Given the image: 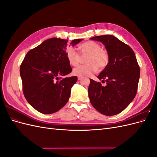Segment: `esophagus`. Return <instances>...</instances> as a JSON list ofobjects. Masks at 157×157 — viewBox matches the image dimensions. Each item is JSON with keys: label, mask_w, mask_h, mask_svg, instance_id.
Segmentation results:
<instances>
[{"label": "esophagus", "mask_w": 157, "mask_h": 157, "mask_svg": "<svg viewBox=\"0 0 157 157\" xmlns=\"http://www.w3.org/2000/svg\"><path fill=\"white\" fill-rule=\"evenodd\" d=\"M82 78L81 77H78V80H80Z\"/></svg>", "instance_id": "obj_1"}]
</instances>
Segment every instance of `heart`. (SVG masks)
Here are the masks:
<instances>
[{
  "label": "heart",
  "instance_id": "obj_1",
  "mask_svg": "<svg viewBox=\"0 0 157 157\" xmlns=\"http://www.w3.org/2000/svg\"><path fill=\"white\" fill-rule=\"evenodd\" d=\"M79 50L82 54H87L86 65H78L73 69V73L78 77H86L96 72L98 69L105 68L109 62L107 52L101 49L100 44L94 41L85 42L79 46ZM66 56L71 65H77L80 56L74 48L70 47L66 50Z\"/></svg>",
  "mask_w": 157,
  "mask_h": 157
}]
</instances>
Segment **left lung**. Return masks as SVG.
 I'll list each match as a JSON object with an SVG mask.
<instances>
[{
	"mask_svg": "<svg viewBox=\"0 0 157 157\" xmlns=\"http://www.w3.org/2000/svg\"><path fill=\"white\" fill-rule=\"evenodd\" d=\"M91 40L101 42L109 55V62L98 78L106 82L90 79L88 96L92 106L106 116L121 113L134 99L140 69L134 52L124 42L111 35L97 36Z\"/></svg>",
	"mask_w": 157,
	"mask_h": 157,
	"instance_id": "obj_1",
	"label": "left lung"
}]
</instances>
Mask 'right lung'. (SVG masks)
Returning <instances> with one entry per match:
<instances>
[{
    "mask_svg": "<svg viewBox=\"0 0 157 157\" xmlns=\"http://www.w3.org/2000/svg\"><path fill=\"white\" fill-rule=\"evenodd\" d=\"M82 39L52 38L27 52L20 66L23 92L27 101L43 114L54 113L67 103L71 88L77 77H61L72 71L66 56L68 46H75Z\"/></svg>",
    "mask_w": 157,
    "mask_h": 157,
    "instance_id": "obj_1",
    "label": "right lung"
}]
</instances>
